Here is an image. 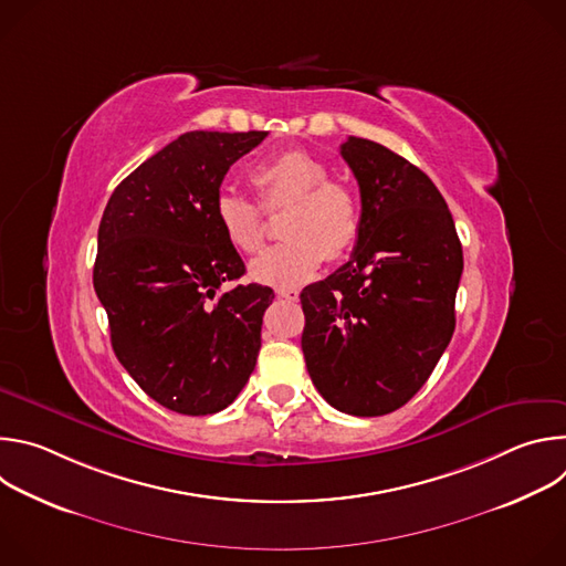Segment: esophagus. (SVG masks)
Listing matches in <instances>:
<instances>
[{
	"mask_svg": "<svg viewBox=\"0 0 566 566\" xmlns=\"http://www.w3.org/2000/svg\"><path fill=\"white\" fill-rule=\"evenodd\" d=\"M275 293H277V297H284L289 302H297V297H300V291H295V289H277Z\"/></svg>",
	"mask_w": 566,
	"mask_h": 566,
	"instance_id": "34e87169",
	"label": "esophagus"
}]
</instances>
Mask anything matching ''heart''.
I'll return each mask as SVG.
<instances>
[{
    "label": "heart",
    "instance_id": "heart-1",
    "mask_svg": "<svg viewBox=\"0 0 566 566\" xmlns=\"http://www.w3.org/2000/svg\"><path fill=\"white\" fill-rule=\"evenodd\" d=\"M329 168L306 149H284L251 172L266 210L286 203L280 221L284 237L251 264V275L271 286L308 280L322 260L345 258L360 234V203L354 190L327 179ZM214 221L237 253L251 255L264 241L262 210L247 197L226 190L214 201Z\"/></svg>",
    "mask_w": 566,
    "mask_h": 566
}]
</instances>
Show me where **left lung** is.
Wrapping results in <instances>:
<instances>
[{
	"instance_id": "left-lung-1",
	"label": "left lung",
	"mask_w": 566,
	"mask_h": 566,
	"mask_svg": "<svg viewBox=\"0 0 566 566\" xmlns=\"http://www.w3.org/2000/svg\"><path fill=\"white\" fill-rule=\"evenodd\" d=\"M340 154L360 188L352 260L300 293L308 376L354 417L398 410L454 334L463 251L446 199L410 160L349 136Z\"/></svg>"
}]
</instances>
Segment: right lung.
I'll list each match as a JSON object with an SVG mask.
<instances>
[{
    "label": "right lung",
    "instance_id": "right-lung-1",
    "mask_svg": "<svg viewBox=\"0 0 566 566\" xmlns=\"http://www.w3.org/2000/svg\"><path fill=\"white\" fill-rule=\"evenodd\" d=\"M264 138L181 134L120 181L101 219L94 289L114 354L149 398L179 415L228 408L258 363L275 293L224 289L247 266L214 221V201L228 168Z\"/></svg>",
    "mask_w": 566,
    "mask_h": 566
}]
</instances>
